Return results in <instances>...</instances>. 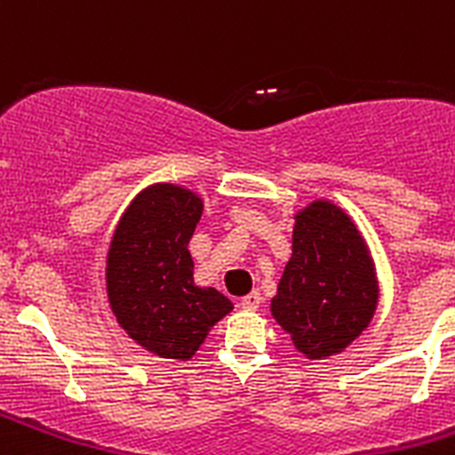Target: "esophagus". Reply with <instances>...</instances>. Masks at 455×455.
Returning a JSON list of instances; mask_svg holds the SVG:
<instances>
[{"mask_svg": "<svg viewBox=\"0 0 455 455\" xmlns=\"http://www.w3.org/2000/svg\"><path fill=\"white\" fill-rule=\"evenodd\" d=\"M239 305L243 309H257V307H259V305H262V293H259V291H251V293H248V296H243V299H241Z\"/></svg>", "mask_w": 455, "mask_h": 455, "instance_id": "1", "label": "esophagus"}]
</instances>
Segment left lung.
<instances>
[{
	"mask_svg": "<svg viewBox=\"0 0 455 455\" xmlns=\"http://www.w3.org/2000/svg\"><path fill=\"white\" fill-rule=\"evenodd\" d=\"M378 307L371 252L355 220L331 200L293 214L291 257L271 315L309 360L337 355L363 335Z\"/></svg>",
	"mask_w": 455,
	"mask_h": 455,
	"instance_id": "8db88e82",
	"label": "left lung"
}]
</instances>
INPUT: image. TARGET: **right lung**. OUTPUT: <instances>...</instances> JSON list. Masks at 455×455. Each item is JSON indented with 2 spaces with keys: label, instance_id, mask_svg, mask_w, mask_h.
I'll return each instance as SVG.
<instances>
[{
  "label": "right lung",
  "instance_id": "1",
  "mask_svg": "<svg viewBox=\"0 0 455 455\" xmlns=\"http://www.w3.org/2000/svg\"><path fill=\"white\" fill-rule=\"evenodd\" d=\"M203 207L191 188L150 184L124 209L107 252V296L118 325L148 353L180 363L232 312L228 296L193 283L188 241Z\"/></svg>",
  "mask_w": 455,
  "mask_h": 455
}]
</instances>
